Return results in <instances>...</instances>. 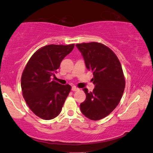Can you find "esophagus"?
<instances>
[{
  "mask_svg": "<svg viewBox=\"0 0 153 153\" xmlns=\"http://www.w3.org/2000/svg\"><path fill=\"white\" fill-rule=\"evenodd\" d=\"M71 90H73V91H77V90H79V88H76V86H72Z\"/></svg>",
  "mask_w": 153,
  "mask_h": 153,
  "instance_id": "obj_1",
  "label": "esophagus"
}]
</instances>
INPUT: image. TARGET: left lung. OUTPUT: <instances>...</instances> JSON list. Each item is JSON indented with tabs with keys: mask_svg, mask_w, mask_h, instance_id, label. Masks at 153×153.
<instances>
[{
	"mask_svg": "<svg viewBox=\"0 0 153 153\" xmlns=\"http://www.w3.org/2000/svg\"><path fill=\"white\" fill-rule=\"evenodd\" d=\"M82 53L88 69L93 74L94 88L83 89L86 98L80 104V110L87 118L99 120L107 117L120 102L126 82L117 56L107 46L98 42L76 45Z\"/></svg>",
	"mask_w": 153,
	"mask_h": 153,
	"instance_id": "obj_1",
	"label": "left lung"
}]
</instances>
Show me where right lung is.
<instances>
[{
    "mask_svg": "<svg viewBox=\"0 0 153 153\" xmlns=\"http://www.w3.org/2000/svg\"><path fill=\"white\" fill-rule=\"evenodd\" d=\"M74 45H50L32 56L23 71L21 86L23 97L31 111L42 120H53L61 113L71 86L51 79L63 59Z\"/></svg>",
    "mask_w": 153,
    "mask_h": 153,
    "instance_id": "right-lung-1",
    "label": "right lung"
}]
</instances>
